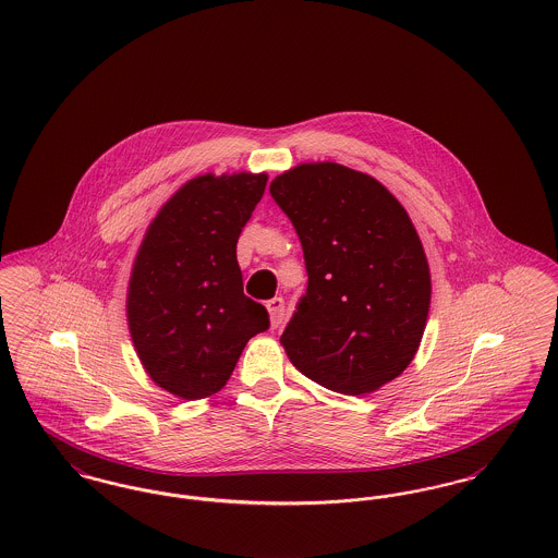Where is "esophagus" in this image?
Masks as SVG:
<instances>
[{"label": "esophagus", "mask_w": 558, "mask_h": 558, "mask_svg": "<svg viewBox=\"0 0 558 558\" xmlns=\"http://www.w3.org/2000/svg\"><path fill=\"white\" fill-rule=\"evenodd\" d=\"M267 312H269V323L271 327L278 328L284 320V299L282 296H274L267 301Z\"/></svg>", "instance_id": "1"}]
</instances>
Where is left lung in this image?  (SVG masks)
I'll list each match as a JSON object with an SVG mask.
<instances>
[{
    "mask_svg": "<svg viewBox=\"0 0 558 558\" xmlns=\"http://www.w3.org/2000/svg\"><path fill=\"white\" fill-rule=\"evenodd\" d=\"M295 228L307 291L280 343L332 392L361 396L413 361L429 310V267L402 204L373 177L335 162L299 165L269 185Z\"/></svg>",
    "mask_w": 558,
    "mask_h": 558,
    "instance_id": "obj_1",
    "label": "left lung"
}]
</instances>
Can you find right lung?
Returning a JSON list of instances; mask_svg holds the SVG:
<instances>
[{
  "mask_svg": "<svg viewBox=\"0 0 558 558\" xmlns=\"http://www.w3.org/2000/svg\"><path fill=\"white\" fill-rule=\"evenodd\" d=\"M267 174H202L166 202L145 233L129 284V328L149 377L183 400L219 392L251 337L269 328L244 295L240 231Z\"/></svg>",
  "mask_w": 558,
  "mask_h": 558,
  "instance_id": "1",
  "label": "right lung"
}]
</instances>
